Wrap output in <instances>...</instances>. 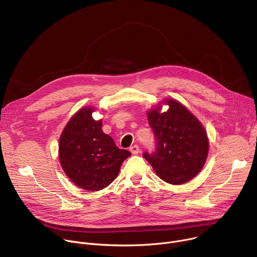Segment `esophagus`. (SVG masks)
Returning <instances> with one entry per match:
<instances>
[{
  "mask_svg": "<svg viewBox=\"0 0 257 257\" xmlns=\"http://www.w3.org/2000/svg\"><path fill=\"white\" fill-rule=\"evenodd\" d=\"M130 152H131L133 155H137V154H139V152H140V150H139V146H138V145H136V144L132 145L131 148H130Z\"/></svg>",
  "mask_w": 257,
  "mask_h": 257,
  "instance_id": "obj_1",
  "label": "esophagus"
}]
</instances>
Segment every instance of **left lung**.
<instances>
[{
    "label": "left lung",
    "mask_w": 257,
    "mask_h": 257,
    "mask_svg": "<svg viewBox=\"0 0 257 257\" xmlns=\"http://www.w3.org/2000/svg\"><path fill=\"white\" fill-rule=\"evenodd\" d=\"M148 112V119L157 139L155 154L144 153L157 175L167 183L181 185L193 179L203 168L209 142L201 122L176 99L164 100Z\"/></svg>",
    "instance_id": "obj_1"
}]
</instances>
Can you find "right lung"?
Instances as JSON below:
<instances>
[{
	"instance_id": "obj_1",
	"label": "right lung",
	"mask_w": 257,
	"mask_h": 257,
	"mask_svg": "<svg viewBox=\"0 0 257 257\" xmlns=\"http://www.w3.org/2000/svg\"><path fill=\"white\" fill-rule=\"evenodd\" d=\"M94 107L85 106L72 116L59 141V160L67 177L88 191L107 187L117 178L123 162L131 156L117 148L113 138L94 120Z\"/></svg>"
}]
</instances>
